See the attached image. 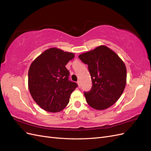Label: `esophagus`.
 <instances>
[{"instance_id": "esophagus-1", "label": "esophagus", "mask_w": 151, "mask_h": 151, "mask_svg": "<svg viewBox=\"0 0 151 151\" xmlns=\"http://www.w3.org/2000/svg\"><path fill=\"white\" fill-rule=\"evenodd\" d=\"M77 83L78 84V86H79V88H81V83H80V81H77Z\"/></svg>"}]
</instances>
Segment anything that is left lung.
I'll return each mask as SVG.
<instances>
[{
    "instance_id": "8db88e82",
    "label": "left lung",
    "mask_w": 151,
    "mask_h": 151,
    "mask_svg": "<svg viewBox=\"0 0 151 151\" xmlns=\"http://www.w3.org/2000/svg\"><path fill=\"white\" fill-rule=\"evenodd\" d=\"M79 58L88 65L92 80L91 89L84 93L87 103L98 110L115 104L126 85L127 69L122 59L104 45L80 55Z\"/></svg>"
}]
</instances>
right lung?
I'll return each instance as SVG.
<instances>
[{"instance_id":"obj_1","label":"right lung","mask_w":151,"mask_h":151,"mask_svg":"<svg viewBox=\"0 0 151 151\" xmlns=\"http://www.w3.org/2000/svg\"><path fill=\"white\" fill-rule=\"evenodd\" d=\"M74 54L57 48L45 50L32 62L28 71V87L35 101L45 111H62L69 102L77 84L68 80L65 65Z\"/></svg>"}]
</instances>
